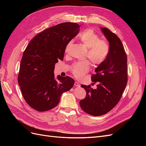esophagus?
<instances>
[{
	"mask_svg": "<svg viewBox=\"0 0 146 146\" xmlns=\"http://www.w3.org/2000/svg\"><path fill=\"white\" fill-rule=\"evenodd\" d=\"M74 85H75V86H77V87L80 86V83L78 82H75V83H74Z\"/></svg>",
	"mask_w": 146,
	"mask_h": 146,
	"instance_id": "obj_1",
	"label": "esophagus"
}]
</instances>
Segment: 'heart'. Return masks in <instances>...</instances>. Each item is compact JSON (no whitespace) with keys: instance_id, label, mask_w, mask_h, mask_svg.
<instances>
[{"instance_id":"obj_1","label":"heart","mask_w":146,"mask_h":146,"mask_svg":"<svg viewBox=\"0 0 146 146\" xmlns=\"http://www.w3.org/2000/svg\"><path fill=\"white\" fill-rule=\"evenodd\" d=\"M78 37L83 45L87 48L86 57L94 65L103 63L109 54L108 42L104 39H100L98 35L91 29L86 30L82 32ZM71 43L72 42L70 41L68 47L71 44ZM89 68V63L87 61H84L74 63L71 67V70L76 77L81 78L88 71Z\"/></svg>"}]
</instances>
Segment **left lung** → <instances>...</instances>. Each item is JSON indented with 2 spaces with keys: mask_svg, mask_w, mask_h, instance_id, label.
<instances>
[{
  "mask_svg": "<svg viewBox=\"0 0 146 146\" xmlns=\"http://www.w3.org/2000/svg\"><path fill=\"white\" fill-rule=\"evenodd\" d=\"M100 29L109 42V54L91 77L92 83H98L97 88L81 85L86 95L79 102L84 111L94 116L104 115L115 107L127 83V55L121 41L108 29Z\"/></svg>",
  "mask_w": 146,
  "mask_h": 146,
  "instance_id": "1",
  "label": "left lung"
}]
</instances>
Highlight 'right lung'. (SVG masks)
Instances as JSON below:
<instances>
[{
  "label": "right lung",
  "instance_id": "obj_1",
  "mask_svg": "<svg viewBox=\"0 0 146 146\" xmlns=\"http://www.w3.org/2000/svg\"><path fill=\"white\" fill-rule=\"evenodd\" d=\"M79 25L64 23L36 35L24 52L18 75L19 85L26 102L38 111L58 104L61 95L70 90L74 80L54 75L55 65L63 60L66 47L79 32Z\"/></svg>",
  "mask_w": 146,
  "mask_h": 146
}]
</instances>
